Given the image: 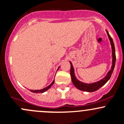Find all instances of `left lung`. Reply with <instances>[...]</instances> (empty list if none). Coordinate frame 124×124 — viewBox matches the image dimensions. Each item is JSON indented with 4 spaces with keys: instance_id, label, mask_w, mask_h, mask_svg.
<instances>
[{
    "instance_id": "1",
    "label": "left lung",
    "mask_w": 124,
    "mask_h": 124,
    "mask_svg": "<svg viewBox=\"0 0 124 124\" xmlns=\"http://www.w3.org/2000/svg\"><path fill=\"white\" fill-rule=\"evenodd\" d=\"M107 34H108V37L110 42L111 47H112V66L111 67V69L108 71L107 73L106 76L100 81L95 82L92 83V84H86V83L82 82L79 81L76 77L75 76V70H74V67L73 66L72 63L70 62V76L71 78V81H72L73 85L77 88L78 90L83 91L86 92H94L95 91L98 90L99 88H100L101 86H103L107 82L110 78L111 75L113 73V70H114L115 66V62H116V55H115V49L114 43H113V39H112L111 36H110L109 32L108 30H106Z\"/></svg>"
}]
</instances>
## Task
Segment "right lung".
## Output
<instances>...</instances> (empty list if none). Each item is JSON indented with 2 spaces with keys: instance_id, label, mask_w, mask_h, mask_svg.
<instances>
[{
  "instance_id": "obj_1",
  "label": "right lung",
  "mask_w": 124,
  "mask_h": 124,
  "mask_svg": "<svg viewBox=\"0 0 124 124\" xmlns=\"http://www.w3.org/2000/svg\"><path fill=\"white\" fill-rule=\"evenodd\" d=\"M59 68H60V67H58V70L59 69ZM54 81H53V82H52L51 84H50V85H48V86H46V87L42 89V90H30V91L32 92V93H44V92L48 90V89L50 88L51 87L52 85H53V84H54Z\"/></svg>"
}]
</instances>
